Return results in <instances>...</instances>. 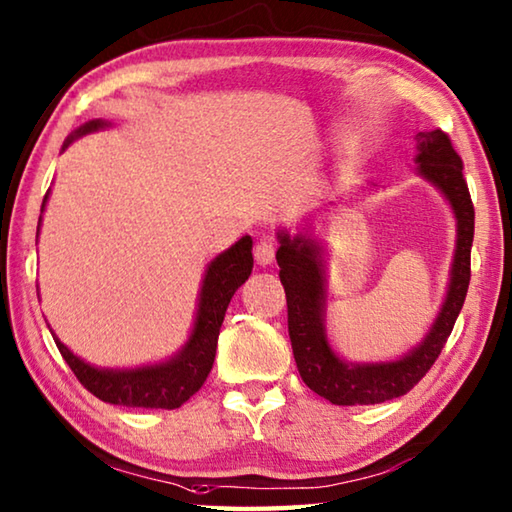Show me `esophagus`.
Listing matches in <instances>:
<instances>
[{
  "label": "esophagus",
  "instance_id": "obj_1",
  "mask_svg": "<svg viewBox=\"0 0 512 512\" xmlns=\"http://www.w3.org/2000/svg\"><path fill=\"white\" fill-rule=\"evenodd\" d=\"M253 255H255V262L259 266L273 264V259H275V241L271 237L259 239L257 244H255V248H253Z\"/></svg>",
  "mask_w": 512,
  "mask_h": 512
}]
</instances>
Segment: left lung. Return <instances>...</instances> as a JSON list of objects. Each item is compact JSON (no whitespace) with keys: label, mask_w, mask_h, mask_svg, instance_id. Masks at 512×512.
I'll return each mask as SVG.
<instances>
[{"label":"left lung","mask_w":512,"mask_h":512,"mask_svg":"<svg viewBox=\"0 0 512 512\" xmlns=\"http://www.w3.org/2000/svg\"><path fill=\"white\" fill-rule=\"evenodd\" d=\"M418 172L430 179L452 203L457 215V253H454L450 291L432 331L403 360L380 365H347L331 351L322 327V264L318 246L304 237L280 235L277 266L288 306V336L306 387L333 405H376L392 401L418 385L441 356L454 322L466 302L470 284V248L475 237V206L463 179V161L443 129L418 132Z\"/></svg>","instance_id":"left-lung-1"}]
</instances>
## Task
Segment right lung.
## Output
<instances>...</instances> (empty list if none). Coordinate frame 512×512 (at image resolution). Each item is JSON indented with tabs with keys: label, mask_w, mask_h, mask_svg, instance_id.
Segmentation results:
<instances>
[{
	"label": "right lung",
	"mask_w": 512,
	"mask_h": 512,
	"mask_svg": "<svg viewBox=\"0 0 512 512\" xmlns=\"http://www.w3.org/2000/svg\"><path fill=\"white\" fill-rule=\"evenodd\" d=\"M102 125L105 123H100V120H91L71 138H67V145L73 138L94 132ZM250 248H253V239L241 237L235 246L221 253L208 266L201 286L197 324H194L190 342L176 358L156 367L105 371L87 365L85 360L73 356L58 338H53L62 358L67 360V365L80 383L85 385V389H89L100 401L125 407H147V410H176L206 383L212 362H215L219 329L228 304L237 288L248 280L250 271H253Z\"/></svg>",
	"instance_id": "right-lung-1"
}]
</instances>
